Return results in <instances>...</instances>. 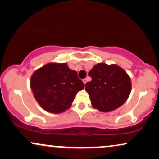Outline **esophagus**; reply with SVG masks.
<instances>
[{
  "instance_id": "obj_1",
  "label": "esophagus",
  "mask_w": 159,
  "mask_h": 159,
  "mask_svg": "<svg viewBox=\"0 0 159 159\" xmlns=\"http://www.w3.org/2000/svg\"><path fill=\"white\" fill-rule=\"evenodd\" d=\"M82 81H83V83H84V85H85L86 83V78H84V79L82 80Z\"/></svg>"
}]
</instances>
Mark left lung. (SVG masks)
I'll use <instances>...</instances> for the list:
<instances>
[{
	"mask_svg": "<svg viewBox=\"0 0 159 159\" xmlns=\"http://www.w3.org/2000/svg\"><path fill=\"white\" fill-rule=\"evenodd\" d=\"M92 81L85 84L92 107L109 112L125 103L131 91L130 78L116 65L98 63L89 72Z\"/></svg>",
	"mask_w": 159,
	"mask_h": 159,
	"instance_id": "1",
	"label": "left lung"
}]
</instances>
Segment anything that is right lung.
Listing matches in <instances>:
<instances>
[{"label": "right lung", "instance_id": "1", "mask_svg": "<svg viewBox=\"0 0 159 159\" xmlns=\"http://www.w3.org/2000/svg\"><path fill=\"white\" fill-rule=\"evenodd\" d=\"M31 89L34 97L44 110L59 114L70 108L78 92L84 84L77 72L67 63H48L32 74Z\"/></svg>", "mask_w": 159, "mask_h": 159}]
</instances>
